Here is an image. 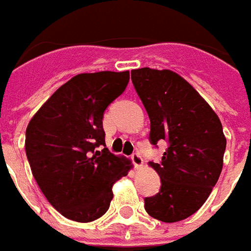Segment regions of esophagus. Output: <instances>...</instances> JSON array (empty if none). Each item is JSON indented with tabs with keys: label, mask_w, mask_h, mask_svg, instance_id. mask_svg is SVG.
Segmentation results:
<instances>
[{
	"label": "esophagus",
	"mask_w": 251,
	"mask_h": 251,
	"mask_svg": "<svg viewBox=\"0 0 251 251\" xmlns=\"http://www.w3.org/2000/svg\"><path fill=\"white\" fill-rule=\"evenodd\" d=\"M131 161L134 163L135 168L139 169L143 166V158L140 157V154H138V152H134V154L131 155Z\"/></svg>",
	"instance_id": "1"
}]
</instances>
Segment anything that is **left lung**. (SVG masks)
I'll use <instances>...</instances> for the list:
<instances>
[{
    "instance_id": "1",
    "label": "left lung",
    "mask_w": 251,
    "mask_h": 251,
    "mask_svg": "<svg viewBox=\"0 0 251 251\" xmlns=\"http://www.w3.org/2000/svg\"><path fill=\"white\" fill-rule=\"evenodd\" d=\"M131 79L150 119V142H168L159 163L155 196L146 197L147 214L165 223L196 212L216 185L223 168L226 138L218 115L178 74L150 67L131 72Z\"/></svg>"
}]
</instances>
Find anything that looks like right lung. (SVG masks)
Masks as SVG:
<instances>
[{"instance_id":"right-lung-1","label":"right lung","mask_w":251,"mask_h":251,"mask_svg":"<svg viewBox=\"0 0 251 251\" xmlns=\"http://www.w3.org/2000/svg\"><path fill=\"white\" fill-rule=\"evenodd\" d=\"M129 72L78 74L35 113L25 131L32 174L50 204L88 223L109 208L112 186L131 163L105 147L104 112L126 90Z\"/></svg>"}]
</instances>
